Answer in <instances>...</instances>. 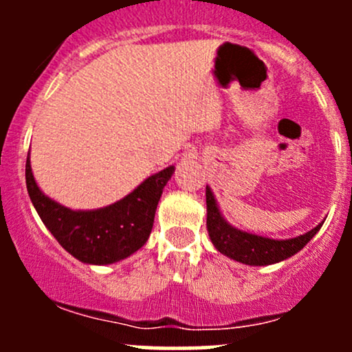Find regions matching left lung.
Returning <instances> with one entry per match:
<instances>
[{"mask_svg":"<svg viewBox=\"0 0 352 352\" xmlns=\"http://www.w3.org/2000/svg\"><path fill=\"white\" fill-rule=\"evenodd\" d=\"M205 195H207V230L212 243L225 256L250 266L280 263L286 258L293 256L302 250V246L316 235L324 223L321 221L318 227L300 236L288 238V240H273V238L254 235V233L232 227L220 213L215 195L208 185Z\"/></svg>","mask_w":352,"mask_h":352,"instance_id":"1","label":"left lung"}]
</instances>
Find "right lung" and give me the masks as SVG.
Returning <instances> with one entry per match:
<instances>
[{
  "label": "right lung",
  "mask_w": 352,
  "mask_h": 352,
  "mask_svg": "<svg viewBox=\"0 0 352 352\" xmlns=\"http://www.w3.org/2000/svg\"><path fill=\"white\" fill-rule=\"evenodd\" d=\"M173 172L170 165L153 173L109 207L71 210L41 192L28 155L26 187L43 223L67 253L87 265H111L131 256L148 240L157 205Z\"/></svg>",
  "instance_id": "1"
}]
</instances>
